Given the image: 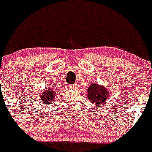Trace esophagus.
<instances>
[{"label": "esophagus", "mask_w": 152, "mask_h": 152, "mask_svg": "<svg viewBox=\"0 0 152 152\" xmlns=\"http://www.w3.org/2000/svg\"><path fill=\"white\" fill-rule=\"evenodd\" d=\"M70 88H72V89H76V88H77V84H76V83H73V84H71V85H70Z\"/></svg>", "instance_id": "obj_1"}]
</instances>
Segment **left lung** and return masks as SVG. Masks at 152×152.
Returning a JSON list of instances; mask_svg holds the SVG:
<instances>
[{"label": "left lung", "instance_id": "obj_1", "mask_svg": "<svg viewBox=\"0 0 152 152\" xmlns=\"http://www.w3.org/2000/svg\"><path fill=\"white\" fill-rule=\"evenodd\" d=\"M108 90L101 87L97 83L91 84L87 90V97L92 104L97 106L102 105V103L108 97Z\"/></svg>", "mask_w": 152, "mask_h": 152}]
</instances>
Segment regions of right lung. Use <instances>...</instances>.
I'll return each instance as SVG.
<instances>
[{"label":"right lung","instance_id":"obj_1","mask_svg":"<svg viewBox=\"0 0 152 152\" xmlns=\"http://www.w3.org/2000/svg\"><path fill=\"white\" fill-rule=\"evenodd\" d=\"M56 96L57 91L53 90V88H48L47 87L46 90L41 94H40L39 101L43 102V104H50L52 103V102H54Z\"/></svg>","mask_w":152,"mask_h":152}]
</instances>
